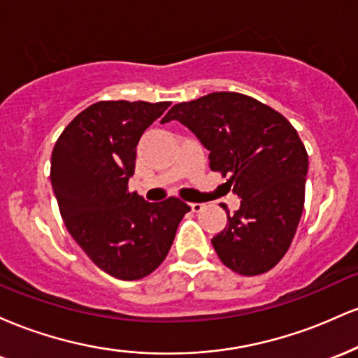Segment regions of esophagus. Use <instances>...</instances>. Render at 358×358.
I'll return each instance as SVG.
<instances>
[{
	"mask_svg": "<svg viewBox=\"0 0 358 358\" xmlns=\"http://www.w3.org/2000/svg\"><path fill=\"white\" fill-rule=\"evenodd\" d=\"M190 207H192V210L193 212H200L203 208V203H196V202H192L190 203Z\"/></svg>",
	"mask_w": 358,
	"mask_h": 358,
	"instance_id": "esophagus-1",
	"label": "esophagus"
}]
</instances>
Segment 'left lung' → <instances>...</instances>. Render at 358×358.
Here are the masks:
<instances>
[{
	"label": "left lung",
	"instance_id": "1",
	"mask_svg": "<svg viewBox=\"0 0 358 358\" xmlns=\"http://www.w3.org/2000/svg\"><path fill=\"white\" fill-rule=\"evenodd\" d=\"M176 119L210 151V168L229 176L241 208L212 239L220 261L242 276L273 269L289 249L305 205L308 153L291 122L239 92H212L180 102Z\"/></svg>",
	"mask_w": 358,
	"mask_h": 358
}]
</instances>
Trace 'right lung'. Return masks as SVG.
<instances>
[{
    "label": "right lung",
    "instance_id": "obj_1",
    "mask_svg": "<svg viewBox=\"0 0 358 358\" xmlns=\"http://www.w3.org/2000/svg\"><path fill=\"white\" fill-rule=\"evenodd\" d=\"M168 108L170 102H96L73 117L52 151V188L65 227L97 268L124 281L165 261L190 212L176 196L150 203L127 188L139 138Z\"/></svg>",
    "mask_w": 358,
    "mask_h": 358
}]
</instances>
